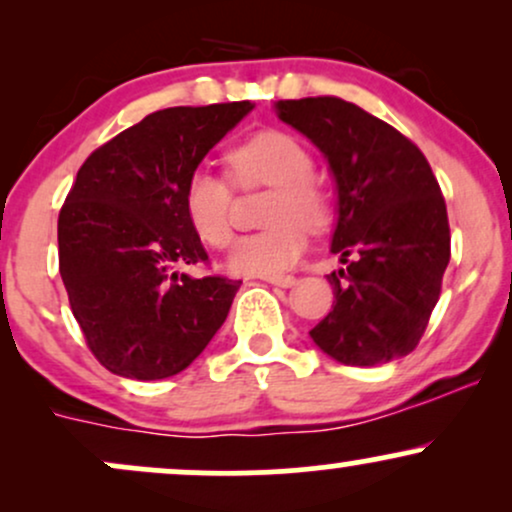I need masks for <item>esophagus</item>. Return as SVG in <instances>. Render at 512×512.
<instances>
[{"instance_id": "34e87169", "label": "esophagus", "mask_w": 512, "mask_h": 512, "mask_svg": "<svg viewBox=\"0 0 512 512\" xmlns=\"http://www.w3.org/2000/svg\"><path fill=\"white\" fill-rule=\"evenodd\" d=\"M264 281L272 286H281V289H289L296 284V276H264Z\"/></svg>"}]
</instances>
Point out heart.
I'll return each instance as SVG.
<instances>
[{"label":"heart","mask_w":512,"mask_h":512,"mask_svg":"<svg viewBox=\"0 0 512 512\" xmlns=\"http://www.w3.org/2000/svg\"><path fill=\"white\" fill-rule=\"evenodd\" d=\"M231 175L240 185H272L260 233L240 236L228 252V269L243 276H279L301 260L305 229L320 231L330 223V197L313 178V156L286 132L255 134L233 146L226 156ZM182 207L192 231L209 248H223L231 240V187L211 173L195 168L185 180Z\"/></svg>","instance_id":"heart-1"}]
</instances>
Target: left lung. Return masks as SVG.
<instances>
[{
	"instance_id": "1",
	"label": "left lung",
	"mask_w": 512,
	"mask_h": 512,
	"mask_svg": "<svg viewBox=\"0 0 512 512\" xmlns=\"http://www.w3.org/2000/svg\"><path fill=\"white\" fill-rule=\"evenodd\" d=\"M308 137L337 185L327 274L334 305L310 339L344 366H378L416 349L450 262L445 199L426 156L395 127L334 96L274 103Z\"/></svg>"
}]
</instances>
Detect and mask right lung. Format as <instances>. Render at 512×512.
Segmentation results:
<instances>
[{
    "instance_id": "right-lung-1",
    "label": "right lung",
    "mask_w": 512,
    "mask_h": 512,
    "mask_svg": "<svg viewBox=\"0 0 512 512\" xmlns=\"http://www.w3.org/2000/svg\"><path fill=\"white\" fill-rule=\"evenodd\" d=\"M255 108H166L86 158L57 221L60 274L88 349L129 380L178 375L207 349L240 281L178 272L207 262L185 180Z\"/></svg>"
}]
</instances>
